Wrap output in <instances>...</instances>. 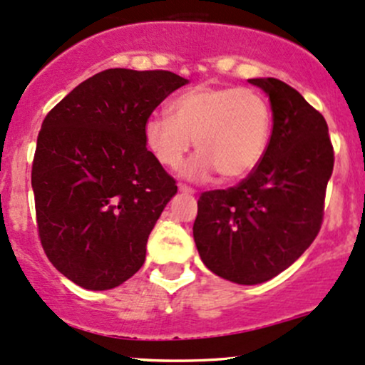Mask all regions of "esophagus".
<instances>
[{"label":"esophagus","instance_id":"esophagus-1","mask_svg":"<svg viewBox=\"0 0 365 365\" xmlns=\"http://www.w3.org/2000/svg\"><path fill=\"white\" fill-rule=\"evenodd\" d=\"M180 192H182V194H189V195H194L195 194V190L192 189V187H189V185H185V183H180Z\"/></svg>","mask_w":365,"mask_h":365}]
</instances>
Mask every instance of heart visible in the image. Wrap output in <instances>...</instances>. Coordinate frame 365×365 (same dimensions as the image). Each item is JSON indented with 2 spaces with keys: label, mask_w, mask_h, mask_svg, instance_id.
<instances>
[{
  "label": "heart",
  "mask_w": 365,
  "mask_h": 365,
  "mask_svg": "<svg viewBox=\"0 0 365 365\" xmlns=\"http://www.w3.org/2000/svg\"><path fill=\"white\" fill-rule=\"evenodd\" d=\"M171 118L152 114L143 123L147 149L161 166L176 170L194 140L197 158L183 175L201 180L213 171L232 182L247 176L265 155L272 135V109L253 88L199 85L170 103Z\"/></svg>",
  "instance_id": "obj_1"
}]
</instances>
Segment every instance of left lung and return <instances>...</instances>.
I'll return each instance as SVG.
<instances>
[{
	"label": "left lung",
	"instance_id": "obj_1",
	"mask_svg": "<svg viewBox=\"0 0 365 365\" xmlns=\"http://www.w3.org/2000/svg\"><path fill=\"white\" fill-rule=\"evenodd\" d=\"M250 83L270 98L274 124L265 155L235 187L202 192L194 222L204 265L244 286L279 275L314 242L334 166L319 110L280 79Z\"/></svg>",
	"mask_w": 365,
	"mask_h": 365
}]
</instances>
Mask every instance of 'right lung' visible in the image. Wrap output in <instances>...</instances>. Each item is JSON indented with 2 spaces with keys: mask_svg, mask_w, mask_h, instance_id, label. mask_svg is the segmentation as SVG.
<instances>
[{
  "mask_svg": "<svg viewBox=\"0 0 365 365\" xmlns=\"http://www.w3.org/2000/svg\"><path fill=\"white\" fill-rule=\"evenodd\" d=\"M187 83L170 71L107 69L46 114L31 173L36 223L51 265L78 286L112 289L145 262L176 182L147 149L143 123Z\"/></svg>",
  "mask_w": 365,
  "mask_h": 365,
  "instance_id": "right-lung-1",
  "label": "right lung"
}]
</instances>
